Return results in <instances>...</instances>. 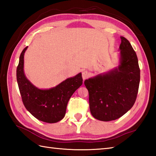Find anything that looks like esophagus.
<instances>
[{
    "mask_svg": "<svg viewBox=\"0 0 156 156\" xmlns=\"http://www.w3.org/2000/svg\"><path fill=\"white\" fill-rule=\"evenodd\" d=\"M89 76V73L87 71H83L82 72V78H83V80H85V79H87Z\"/></svg>",
    "mask_w": 156,
    "mask_h": 156,
    "instance_id": "34e87169",
    "label": "esophagus"
}]
</instances>
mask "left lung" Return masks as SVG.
Segmentation results:
<instances>
[{
	"label": "left lung",
	"instance_id": "obj_1",
	"mask_svg": "<svg viewBox=\"0 0 156 156\" xmlns=\"http://www.w3.org/2000/svg\"><path fill=\"white\" fill-rule=\"evenodd\" d=\"M121 62L117 68L84 81L92 115L102 121L117 119L133 107L138 93L140 69L136 53L121 37Z\"/></svg>",
	"mask_w": 156,
	"mask_h": 156
}]
</instances>
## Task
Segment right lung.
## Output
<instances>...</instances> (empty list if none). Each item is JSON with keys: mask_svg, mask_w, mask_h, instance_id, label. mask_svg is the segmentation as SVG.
<instances>
[{"mask_svg": "<svg viewBox=\"0 0 156 156\" xmlns=\"http://www.w3.org/2000/svg\"><path fill=\"white\" fill-rule=\"evenodd\" d=\"M22 51L16 68V80L25 107L38 120L48 123L57 122L64 117L68 102L73 93L82 84V74L66 79L49 90H40L34 87L23 72L24 54Z\"/></svg>", "mask_w": 156, "mask_h": 156, "instance_id": "right-lung-1", "label": "right lung"}]
</instances>
